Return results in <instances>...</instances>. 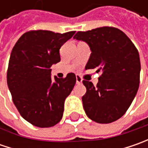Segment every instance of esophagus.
<instances>
[{"instance_id":"1","label":"esophagus","mask_w":148,"mask_h":148,"mask_svg":"<svg viewBox=\"0 0 148 148\" xmlns=\"http://www.w3.org/2000/svg\"><path fill=\"white\" fill-rule=\"evenodd\" d=\"M76 78H77V84H81V83L82 82V77H80V76L77 75Z\"/></svg>"}]
</instances>
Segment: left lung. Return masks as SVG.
I'll return each instance as SVG.
<instances>
[{"instance_id":"8db88e82","label":"left lung","mask_w":148,"mask_h":148,"mask_svg":"<svg viewBox=\"0 0 148 148\" xmlns=\"http://www.w3.org/2000/svg\"><path fill=\"white\" fill-rule=\"evenodd\" d=\"M87 43L91 53L86 69L101 71L99 82L84 80L86 88L83 108L99 123L116 121L126 113L138 92L140 80L139 53L130 38L114 27L79 31L73 37Z\"/></svg>"}]
</instances>
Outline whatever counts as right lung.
<instances>
[{"label":"right lung","instance_id":"obj_1","mask_svg":"<svg viewBox=\"0 0 148 148\" xmlns=\"http://www.w3.org/2000/svg\"><path fill=\"white\" fill-rule=\"evenodd\" d=\"M76 31L25 33L11 51L7 85L20 115L38 128L53 127L62 119L64 102L76 84V75L51 77V66L59 62L60 48Z\"/></svg>","mask_w":148,"mask_h":148}]
</instances>
